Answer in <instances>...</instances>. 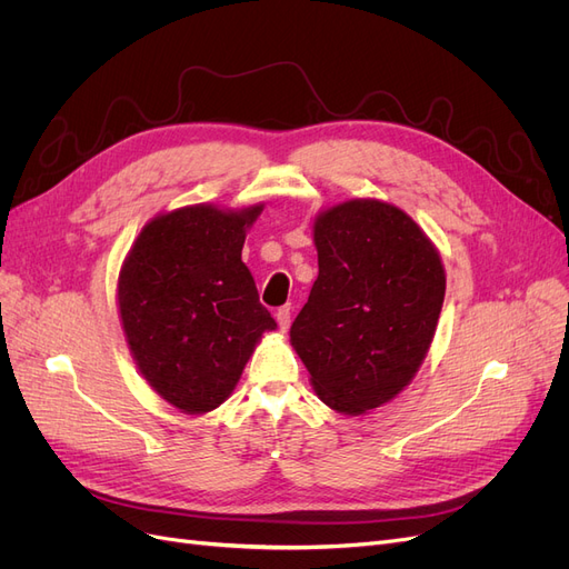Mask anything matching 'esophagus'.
Masks as SVG:
<instances>
[{
	"instance_id": "obj_1",
	"label": "esophagus",
	"mask_w": 569,
	"mask_h": 569,
	"mask_svg": "<svg viewBox=\"0 0 569 569\" xmlns=\"http://www.w3.org/2000/svg\"><path fill=\"white\" fill-rule=\"evenodd\" d=\"M277 321H279V328H281V330H288V328H290V305H286V307H281V309L277 311Z\"/></svg>"
}]
</instances>
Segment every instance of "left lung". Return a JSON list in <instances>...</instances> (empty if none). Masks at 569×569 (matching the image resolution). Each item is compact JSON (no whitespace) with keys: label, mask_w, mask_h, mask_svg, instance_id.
Returning a JSON list of instances; mask_svg holds the SVG:
<instances>
[{"label":"left lung","mask_w":569,"mask_h":569,"mask_svg":"<svg viewBox=\"0 0 569 569\" xmlns=\"http://www.w3.org/2000/svg\"><path fill=\"white\" fill-rule=\"evenodd\" d=\"M319 277L290 342L332 410L389 403L422 366L446 298L438 250L401 208L375 199L332 206L313 222Z\"/></svg>","instance_id":"obj_1"}]
</instances>
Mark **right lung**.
I'll use <instances>...</instances> for the list:
<instances>
[{
    "mask_svg": "<svg viewBox=\"0 0 569 569\" xmlns=\"http://www.w3.org/2000/svg\"><path fill=\"white\" fill-rule=\"evenodd\" d=\"M260 213L262 203L171 210L142 227L121 267L117 300L133 359L187 415L227 401L262 332L277 328L241 260Z\"/></svg>",
    "mask_w": 569,
    "mask_h": 569,
    "instance_id": "add662e5",
    "label": "right lung"
}]
</instances>
